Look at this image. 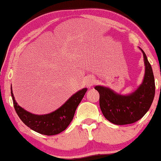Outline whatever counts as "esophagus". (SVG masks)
Returning <instances> with one entry per match:
<instances>
[{"instance_id": "esophagus-1", "label": "esophagus", "mask_w": 161, "mask_h": 161, "mask_svg": "<svg viewBox=\"0 0 161 161\" xmlns=\"http://www.w3.org/2000/svg\"><path fill=\"white\" fill-rule=\"evenodd\" d=\"M94 83V80L93 78H89L87 81H86V85L87 86H91L93 85V84Z\"/></svg>"}]
</instances>
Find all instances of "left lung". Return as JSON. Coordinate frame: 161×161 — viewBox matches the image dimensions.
Returning a JSON list of instances; mask_svg holds the SVG:
<instances>
[{"label":"left lung","instance_id":"8db88e82","mask_svg":"<svg viewBox=\"0 0 161 161\" xmlns=\"http://www.w3.org/2000/svg\"><path fill=\"white\" fill-rule=\"evenodd\" d=\"M141 49V48H140ZM145 73L142 85L130 95L122 96L110 89L96 86L99 94V107L104 117L119 125L134 123L143 117L153 101L155 85L151 65L143 50Z\"/></svg>","mask_w":161,"mask_h":161}]
</instances>
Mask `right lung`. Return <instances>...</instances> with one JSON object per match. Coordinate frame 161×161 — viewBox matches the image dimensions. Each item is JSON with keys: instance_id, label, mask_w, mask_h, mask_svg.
<instances>
[{"instance_id": "right-lung-1", "label": "right lung", "mask_w": 161, "mask_h": 161, "mask_svg": "<svg viewBox=\"0 0 161 161\" xmlns=\"http://www.w3.org/2000/svg\"><path fill=\"white\" fill-rule=\"evenodd\" d=\"M87 89L84 88L75 93L57 110L52 113L37 115L29 113L18 105L11 89L13 103L19 118L25 125L36 132L46 136L57 135L67 128L72 120L76 109L85 96Z\"/></svg>"}]
</instances>
